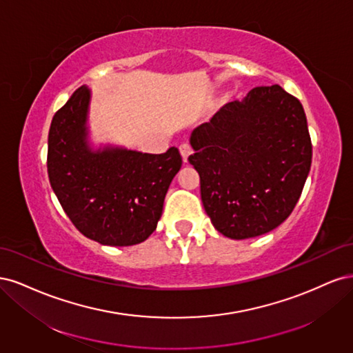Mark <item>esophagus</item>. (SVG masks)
Masks as SVG:
<instances>
[{"instance_id":"obj_1","label":"esophagus","mask_w":353,"mask_h":353,"mask_svg":"<svg viewBox=\"0 0 353 353\" xmlns=\"http://www.w3.org/2000/svg\"><path fill=\"white\" fill-rule=\"evenodd\" d=\"M179 153H181V156H183V159L184 160H187V157L190 156V153H191V147L188 145V144H181L179 145Z\"/></svg>"}]
</instances>
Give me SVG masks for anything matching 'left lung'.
<instances>
[{"label": "left lung", "mask_w": 353, "mask_h": 353, "mask_svg": "<svg viewBox=\"0 0 353 353\" xmlns=\"http://www.w3.org/2000/svg\"><path fill=\"white\" fill-rule=\"evenodd\" d=\"M190 144L203 206L234 240L262 236L290 216L312 162L305 110L280 85L222 105Z\"/></svg>", "instance_id": "8db88e82"}]
</instances>
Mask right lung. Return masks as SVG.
Listing matches in <instances>:
<instances>
[{
	"mask_svg": "<svg viewBox=\"0 0 353 353\" xmlns=\"http://www.w3.org/2000/svg\"><path fill=\"white\" fill-rule=\"evenodd\" d=\"M90 100V90L81 87L52 117L50 184L85 237L104 245H134L156 230L183 157L176 147L162 154L110 145L92 150L87 140Z\"/></svg>",
	"mask_w": 353,
	"mask_h": 353,
	"instance_id": "1",
	"label": "right lung"
}]
</instances>
